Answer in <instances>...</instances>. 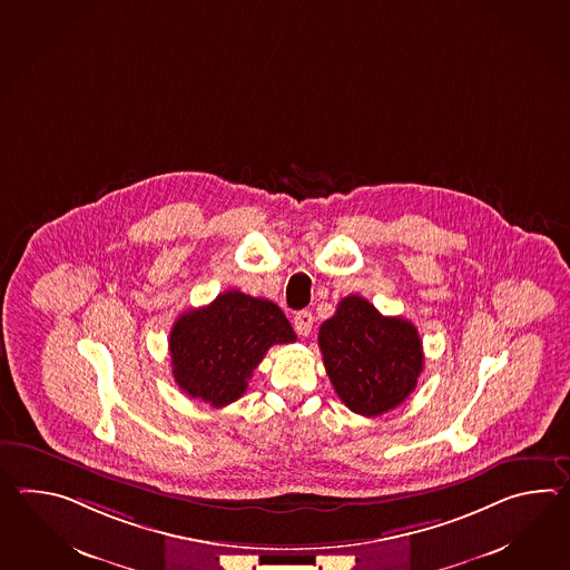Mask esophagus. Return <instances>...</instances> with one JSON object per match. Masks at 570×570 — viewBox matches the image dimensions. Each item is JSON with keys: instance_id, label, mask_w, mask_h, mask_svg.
Returning a JSON list of instances; mask_svg holds the SVG:
<instances>
[{"instance_id": "34e87169", "label": "esophagus", "mask_w": 570, "mask_h": 570, "mask_svg": "<svg viewBox=\"0 0 570 570\" xmlns=\"http://www.w3.org/2000/svg\"><path fill=\"white\" fill-rule=\"evenodd\" d=\"M292 323H294V330H296V333L306 337V335H311V331H313L315 316H313L311 311H301V313H296V315H294V321H292Z\"/></svg>"}]
</instances>
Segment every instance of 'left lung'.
Segmentation results:
<instances>
[{
	"label": "left lung",
	"mask_w": 570,
	"mask_h": 570,
	"mask_svg": "<svg viewBox=\"0 0 570 570\" xmlns=\"http://www.w3.org/2000/svg\"><path fill=\"white\" fill-rule=\"evenodd\" d=\"M318 347L331 384L347 409L379 417L417 386L423 347L403 316L380 315L362 296H345L318 330Z\"/></svg>",
	"instance_id": "1"
}]
</instances>
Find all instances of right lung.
<instances>
[{
	"label": "right lung",
	"mask_w": 570,
	"mask_h": 570,
	"mask_svg": "<svg viewBox=\"0 0 570 570\" xmlns=\"http://www.w3.org/2000/svg\"><path fill=\"white\" fill-rule=\"evenodd\" d=\"M296 342L278 304L239 291L218 294L177 318L169 354L177 386L210 406H227L247 391V380L276 343Z\"/></svg>",
	"instance_id": "obj_1"
}]
</instances>
